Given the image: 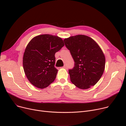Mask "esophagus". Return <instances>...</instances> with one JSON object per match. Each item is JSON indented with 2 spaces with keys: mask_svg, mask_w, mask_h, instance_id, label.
I'll return each mask as SVG.
<instances>
[{
  "mask_svg": "<svg viewBox=\"0 0 126 126\" xmlns=\"http://www.w3.org/2000/svg\"><path fill=\"white\" fill-rule=\"evenodd\" d=\"M63 68H64V69H67V68H68L67 66V65H66V64H64V65L63 67Z\"/></svg>",
  "mask_w": 126,
  "mask_h": 126,
  "instance_id": "esophagus-1",
  "label": "esophagus"
}]
</instances>
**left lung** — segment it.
<instances>
[{"label": "left lung", "mask_w": 126, "mask_h": 126, "mask_svg": "<svg viewBox=\"0 0 126 126\" xmlns=\"http://www.w3.org/2000/svg\"><path fill=\"white\" fill-rule=\"evenodd\" d=\"M63 41L75 62L74 68L69 70L71 82L82 89L94 86L105 69V58L101 48L94 39L85 35L71 36Z\"/></svg>", "instance_id": "left-lung-1"}]
</instances>
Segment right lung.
<instances>
[{
  "instance_id": "add662e5",
  "label": "right lung",
  "mask_w": 126,
  "mask_h": 126,
  "mask_svg": "<svg viewBox=\"0 0 126 126\" xmlns=\"http://www.w3.org/2000/svg\"><path fill=\"white\" fill-rule=\"evenodd\" d=\"M64 46L61 38L48 34L39 35L30 41L23 64L25 75L33 86L43 89L54 81L58 71L54 67L55 54Z\"/></svg>"
}]
</instances>
